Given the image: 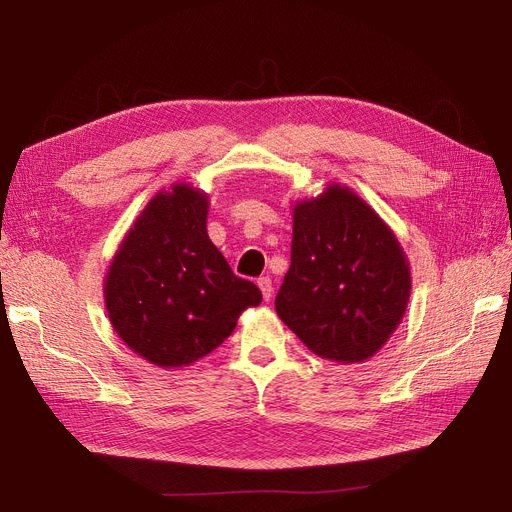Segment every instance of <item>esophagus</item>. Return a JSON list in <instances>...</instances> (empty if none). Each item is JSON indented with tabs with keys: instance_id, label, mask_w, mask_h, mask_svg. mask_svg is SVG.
I'll return each instance as SVG.
<instances>
[{
	"instance_id": "34e87169",
	"label": "esophagus",
	"mask_w": 512,
	"mask_h": 512,
	"mask_svg": "<svg viewBox=\"0 0 512 512\" xmlns=\"http://www.w3.org/2000/svg\"><path fill=\"white\" fill-rule=\"evenodd\" d=\"M257 286L261 288L263 299H265V301H270V299H272V294H274V286H272L270 276H263V278H259V280H257Z\"/></svg>"
}]
</instances>
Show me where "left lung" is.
Masks as SVG:
<instances>
[{
  "label": "left lung",
  "mask_w": 512,
  "mask_h": 512,
  "mask_svg": "<svg viewBox=\"0 0 512 512\" xmlns=\"http://www.w3.org/2000/svg\"><path fill=\"white\" fill-rule=\"evenodd\" d=\"M409 297L405 251L353 188L334 182L294 203L276 311L311 353L336 363L371 359L396 332Z\"/></svg>",
  "instance_id": "obj_1"
}]
</instances>
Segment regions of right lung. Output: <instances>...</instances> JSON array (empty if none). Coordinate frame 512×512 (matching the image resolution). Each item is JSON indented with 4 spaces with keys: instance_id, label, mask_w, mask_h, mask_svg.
<instances>
[{
    "instance_id": "right-lung-1",
    "label": "right lung",
    "mask_w": 512,
    "mask_h": 512,
    "mask_svg": "<svg viewBox=\"0 0 512 512\" xmlns=\"http://www.w3.org/2000/svg\"><path fill=\"white\" fill-rule=\"evenodd\" d=\"M209 197L174 182L139 213L103 280L112 328L157 367H186L218 348L261 290L234 276L207 234Z\"/></svg>"
}]
</instances>
